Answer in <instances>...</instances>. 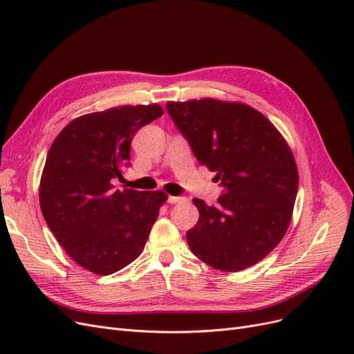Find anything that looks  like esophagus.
Returning <instances> with one entry per match:
<instances>
[{"label": "esophagus", "mask_w": 354, "mask_h": 354, "mask_svg": "<svg viewBox=\"0 0 354 354\" xmlns=\"http://www.w3.org/2000/svg\"><path fill=\"white\" fill-rule=\"evenodd\" d=\"M183 201H185V198H181V196H168L169 203H178V202H183Z\"/></svg>", "instance_id": "obj_1"}]
</instances>
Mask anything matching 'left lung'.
Returning <instances> with one entry per match:
<instances>
[{
  "label": "left lung",
  "instance_id": "8db88e82",
  "mask_svg": "<svg viewBox=\"0 0 354 354\" xmlns=\"http://www.w3.org/2000/svg\"><path fill=\"white\" fill-rule=\"evenodd\" d=\"M167 111L223 187L216 207L194 199L199 220L186 233L190 251L214 269H248L281 242L291 221L298 190L291 149L248 104L202 99L168 102Z\"/></svg>",
  "mask_w": 354,
  "mask_h": 354
}]
</instances>
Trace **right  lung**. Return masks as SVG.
Here are the masks:
<instances>
[{"label":"right lung","instance_id":"1","mask_svg":"<svg viewBox=\"0 0 354 354\" xmlns=\"http://www.w3.org/2000/svg\"><path fill=\"white\" fill-rule=\"evenodd\" d=\"M162 113L158 104H138L82 115L50 147L39 185L42 216L71 259L95 274H112L142 254L168 198L113 186L131 165L136 133Z\"/></svg>","mask_w":354,"mask_h":354}]
</instances>
